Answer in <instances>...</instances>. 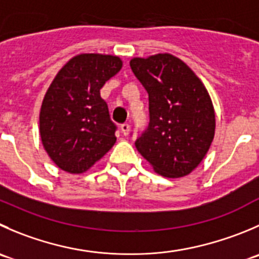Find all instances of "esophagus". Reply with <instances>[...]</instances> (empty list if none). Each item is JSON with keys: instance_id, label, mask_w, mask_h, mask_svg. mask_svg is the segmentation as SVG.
Returning <instances> with one entry per match:
<instances>
[{"instance_id": "obj_1", "label": "esophagus", "mask_w": 259, "mask_h": 259, "mask_svg": "<svg viewBox=\"0 0 259 259\" xmlns=\"http://www.w3.org/2000/svg\"><path fill=\"white\" fill-rule=\"evenodd\" d=\"M120 130H121L122 135H125V137H127L130 133V125L129 124H122L121 126H120Z\"/></svg>"}]
</instances>
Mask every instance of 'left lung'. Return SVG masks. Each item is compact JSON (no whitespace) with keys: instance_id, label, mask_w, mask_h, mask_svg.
Instances as JSON below:
<instances>
[{"instance_id":"1","label":"left lung","mask_w":259,"mask_h":259,"mask_svg":"<svg viewBox=\"0 0 259 259\" xmlns=\"http://www.w3.org/2000/svg\"><path fill=\"white\" fill-rule=\"evenodd\" d=\"M130 67L149 95V126L135 142L155 173L187 176L201 163L215 135V111L201 79L169 53L133 58Z\"/></svg>"}]
</instances>
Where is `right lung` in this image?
Wrapping results in <instances>:
<instances>
[{"label":"right lung","mask_w":259,"mask_h":259,"mask_svg":"<svg viewBox=\"0 0 259 259\" xmlns=\"http://www.w3.org/2000/svg\"><path fill=\"white\" fill-rule=\"evenodd\" d=\"M121 67L116 55L82 53L60 68L45 92L40 138L50 159L64 172H87L116 142V126L100 90Z\"/></svg>","instance_id":"obj_1"}]
</instances>
